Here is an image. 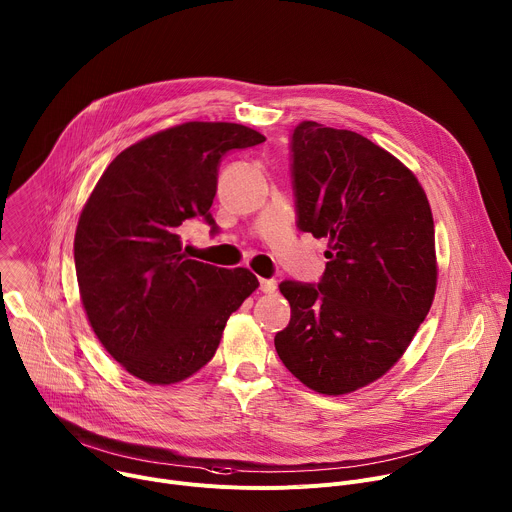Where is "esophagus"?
Instances as JSON below:
<instances>
[{
  "label": "esophagus",
  "instance_id": "obj_1",
  "mask_svg": "<svg viewBox=\"0 0 512 512\" xmlns=\"http://www.w3.org/2000/svg\"><path fill=\"white\" fill-rule=\"evenodd\" d=\"M260 289L264 293H274L276 291V280L274 278H260Z\"/></svg>",
  "mask_w": 512,
  "mask_h": 512
}]
</instances>
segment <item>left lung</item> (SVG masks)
I'll list each match as a JSON object with an SVG mask.
<instances>
[{"instance_id":"1","label":"left lung","mask_w":512,"mask_h":512,"mask_svg":"<svg viewBox=\"0 0 512 512\" xmlns=\"http://www.w3.org/2000/svg\"><path fill=\"white\" fill-rule=\"evenodd\" d=\"M297 227L327 240L319 282L282 280L278 358L321 394L380 378L411 344L437 285L435 230L411 170L368 138L301 122L291 134Z\"/></svg>"}]
</instances>
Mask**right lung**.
I'll use <instances>...</instances> for the list:
<instances>
[{"label":"right lung","mask_w":512,"mask_h":512,"mask_svg":"<svg viewBox=\"0 0 512 512\" xmlns=\"http://www.w3.org/2000/svg\"><path fill=\"white\" fill-rule=\"evenodd\" d=\"M266 138L242 124L189 122L126 148L105 168L75 234L81 301L103 348L130 374L173 384L215 354L258 278L183 254L181 230L209 211L221 158Z\"/></svg>","instance_id":"add662e5"}]
</instances>
